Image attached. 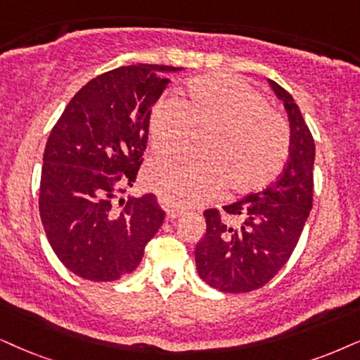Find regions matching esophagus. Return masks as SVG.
<instances>
[{
    "mask_svg": "<svg viewBox=\"0 0 360 360\" xmlns=\"http://www.w3.org/2000/svg\"><path fill=\"white\" fill-rule=\"evenodd\" d=\"M166 212H167V216L171 217V219H177V217L179 216H183V209H179V207H174V206H167V209H166Z\"/></svg>",
    "mask_w": 360,
    "mask_h": 360,
    "instance_id": "esophagus-1",
    "label": "esophagus"
}]
</instances>
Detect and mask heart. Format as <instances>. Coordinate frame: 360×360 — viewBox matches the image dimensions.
<instances>
[{
	"label": "heart",
	"instance_id": "1",
	"mask_svg": "<svg viewBox=\"0 0 360 360\" xmlns=\"http://www.w3.org/2000/svg\"><path fill=\"white\" fill-rule=\"evenodd\" d=\"M156 153L188 146L191 131H206L198 156L161 158L146 167L148 186L167 202L195 206L222 189L252 193L279 174L289 154V127L266 99L227 75L191 79L181 99H161L149 112Z\"/></svg>",
	"mask_w": 360,
	"mask_h": 360
}]
</instances>
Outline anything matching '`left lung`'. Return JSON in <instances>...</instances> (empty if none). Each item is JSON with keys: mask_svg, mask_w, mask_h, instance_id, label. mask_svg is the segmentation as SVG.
I'll return each mask as SVG.
<instances>
[{"mask_svg": "<svg viewBox=\"0 0 360 360\" xmlns=\"http://www.w3.org/2000/svg\"><path fill=\"white\" fill-rule=\"evenodd\" d=\"M289 117V161L279 179L261 193L204 211L206 234L195 245V269L221 292H251L289 261L312 209L316 144L294 98L267 79Z\"/></svg>", "mask_w": 360, "mask_h": 360, "instance_id": "obj_1", "label": "left lung"}]
</instances>
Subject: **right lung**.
I'll use <instances>...</instances> for the list:
<instances>
[{
	"instance_id": "1",
	"label": "right lung",
	"mask_w": 360,
	"mask_h": 360,
	"mask_svg": "<svg viewBox=\"0 0 360 360\" xmlns=\"http://www.w3.org/2000/svg\"><path fill=\"white\" fill-rule=\"evenodd\" d=\"M183 68L122 66L91 79L71 99L43 154L39 216L54 254L88 281L131 274L165 221L153 194L133 188L148 144L149 112L167 75Z\"/></svg>"
}]
</instances>
